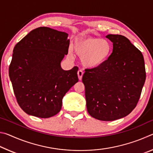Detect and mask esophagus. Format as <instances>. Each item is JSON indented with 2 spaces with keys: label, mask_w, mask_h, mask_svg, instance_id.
Listing matches in <instances>:
<instances>
[{
  "label": "esophagus",
  "mask_w": 153,
  "mask_h": 153,
  "mask_svg": "<svg viewBox=\"0 0 153 153\" xmlns=\"http://www.w3.org/2000/svg\"><path fill=\"white\" fill-rule=\"evenodd\" d=\"M83 74H84V72H83L82 70H79L77 71V76H78V78L79 80L82 79Z\"/></svg>",
  "instance_id": "obj_1"
}]
</instances>
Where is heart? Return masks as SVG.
Instances as JSON below:
<instances>
[{
  "instance_id": "b5f03b06",
  "label": "heart",
  "mask_w": 153,
  "mask_h": 153,
  "mask_svg": "<svg viewBox=\"0 0 153 153\" xmlns=\"http://www.w3.org/2000/svg\"><path fill=\"white\" fill-rule=\"evenodd\" d=\"M74 49L85 67L96 69L108 60L112 46L107 40L87 36L77 40L74 44Z\"/></svg>"
}]
</instances>
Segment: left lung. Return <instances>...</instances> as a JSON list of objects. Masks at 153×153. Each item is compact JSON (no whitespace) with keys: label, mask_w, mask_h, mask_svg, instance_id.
Wrapping results in <instances>:
<instances>
[{"label":"left lung","mask_w":153,"mask_h":153,"mask_svg":"<svg viewBox=\"0 0 153 153\" xmlns=\"http://www.w3.org/2000/svg\"><path fill=\"white\" fill-rule=\"evenodd\" d=\"M113 53L98 68L83 75L87 111L92 117L114 121L129 115L138 103L146 79L140 51L121 35L108 34Z\"/></svg>","instance_id":"left-lung-1"}]
</instances>
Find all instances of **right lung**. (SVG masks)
<instances>
[{
    "label": "right lung",
    "instance_id": "add662e5",
    "mask_svg": "<svg viewBox=\"0 0 153 153\" xmlns=\"http://www.w3.org/2000/svg\"><path fill=\"white\" fill-rule=\"evenodd\" d=\"M68 33L47 27L31 31L13 48L9 74L19 107L28 115L48 118L60 111L62 100L78 82L76 66L63 70Z\"/></svg>",
    "mask_w": 153,
    "mask_h": 153
}]
</instances>
